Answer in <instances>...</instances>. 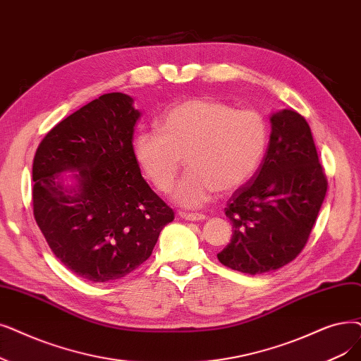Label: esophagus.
Instances as JSON below:
<instances>
[{"label":"esophagus","mask_w":361,"mask_h":361,"mask_svg":"<svg viewBox=\"0 0 361 361\" xmlns=\"http://www.w3.org/2000/svg\"><path fill=\"white\" fill-rule=\"evenodd\" d=\"M180 218L187 219V221H203L207 218L205 214H193V212H180Z\"/></svg>","instance_id":"obj_1"}]
</instances>
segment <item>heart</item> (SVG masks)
I'll return each instance as SVG.
<instances>
[{"mask_svg": "<svg viewBox=\"0 0 361 361\" xmlns=\"http://www.w3.org/2000/svg\"><path fill=\"white\" fill-rule=\"evenodd\" d=\"M267 140V123L257 111L195 97L168 109L161 118V131H140L134 153L146 177L162 193L172 189L187 162L190 171L172 197L181 207L196 208L215 192L231 193L252 178Z\"/></svg>", "mask_w": 361, "mask_h": 361, "instance_id": "b5f03b06", "label": "heart"}]
</instances>
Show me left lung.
<instances>
[{
	"label": "left lung",
	"mask_w": 361,
	"mask_h": 361,
	"mask_svg": "<svg viewBox=\"0 0 361 361\" xmlns=\"http://www.w3.org/2000/svg\"><path fill=\"white\" fill-rule=\"evenodd\" d=\"M270 121L258 171L227 202L233 238L216 255L226 267L252 276L279 270L301 254L327 190L305 118L285 109Z\"/></svg>",
	"instance_id": "obj_1"
}]
</instances>
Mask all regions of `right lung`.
<instances>
[{
    "mask_svg": "<svg viewBox=\"0 0 361 361\" xmlns=\"http://www.w3.org/2000/svg\"><path fill=\"white\" fill-rule=\"evenodd\" d=\"M133 102L103 94L47 133L34 158L35 221L53 254L92 283L134 271L174 219L140 172ZM63 170L78 171L76 191L58 180Z\"/></svg>",
    "mask_w": 361,
    "mask_h": 361,
    "instance_id": "1",
    "label": "right lung"
}]
</instances>
